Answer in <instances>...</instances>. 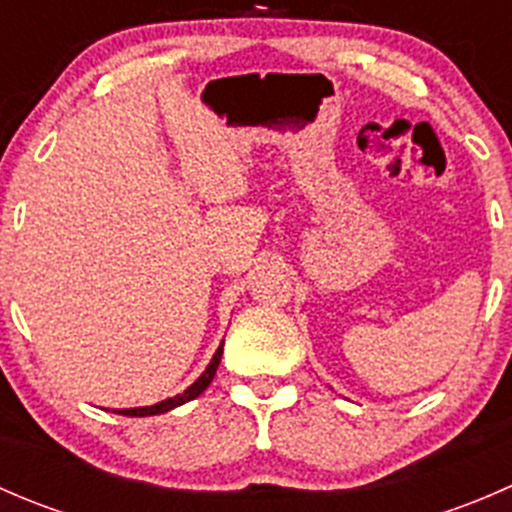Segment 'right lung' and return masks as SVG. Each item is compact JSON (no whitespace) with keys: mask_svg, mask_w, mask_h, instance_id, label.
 <instances>
[{"mask_svg":"<svg viewBox=\"0 0 512 512\" xmlns=\"http://www.w3.org/2000/svg\"><path fill=\"white\" fill-rule=\"evenodd\" d=\"M220 356H223V344H220L218 352L213 354V359H210V364L205 366L203 374H200L198 379H195L193 384H190L188 389L183 391V394L170 396V399L158 401V404H153V406H136V409H113V411H116V414H121V416H158V414H165V411L178 409V406L188 404V401L198 399V396L203 394L205 389H208L210 381H213L215 371H218V364H220Z\"/></svg>","mask_w":512,"mask_h":512,"instance_id":"right-lung-1","label":"right lung"}]
</instances>
